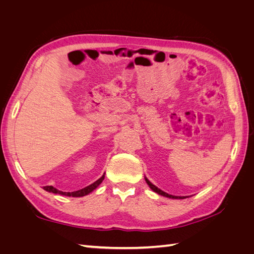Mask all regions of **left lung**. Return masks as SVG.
I'll use <instances>...</instances> for the list:
<instances>
[{
  "label": "left lung",
  "instance_id": "obj_1",
  "mask_svg": "<svg viewBox=\"0 0 254 254\" xmlns=\"http://www.w3.org/2000/svg\"><path fill=\"white\" fill-rule=\"evenodd\" d=\"M146 180V182H147V185L149 186V188L152 189V190H154L156 193H158V194H160V195H163V196H166V197H169V198H186V196H175V195H170V194H168V193H166V192H164V191H161L160 189H158L157 187L156 186H154L152 182H149L147 179H145Z\"/></svg>",
  "mask_w": 254,
  "mask_h": 254
}]
</instances>
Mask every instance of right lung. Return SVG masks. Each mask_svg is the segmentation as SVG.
Listing matches in <instances>:
<instances>
[{
	"label": "right lung",
	"instance_id": "right-lung-1",
	"mask_svg": "<svg viewBox=\"0 0 254 254\" xmlns=\"http://www.w3.org/2000/svg\"><path fill=\"white\" fill-rule=\"evenodd\" d=\"M104 179H105V175L102 176V177L100 178V179L97 180L96 182L91 183L90 186L86 187V188H84V189H80V190H78V191H74V192H63V191L58 190V189H56V188H53L52 186H46V187H44V189H45L46 191H48V192H52V193H56V194H61V195H67V196L78 197V196L87 195L88 193H90L91 191L95 190V189L100 185V183L102 182V180H104Z\"/></svg>",
	"mask_w": 254,
	"mask_h": 254
}]
</instances>
